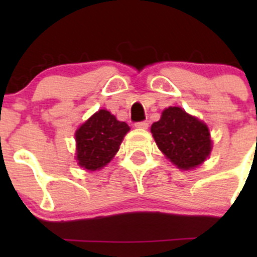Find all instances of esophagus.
I'll return each instance as SVG.
<instances>
[{
  "label": "esophagus",
  "mask_w": 257,
  "mask_h": 257,
  "mask_svg": "<svg viewBox=\"0 0 257 257\" xmlns=\"http://www.w3.org/2000/svg\"><path fill=\"white\" fill-rule=\"evenodd\" d=\"M134 125H136V128H138V129H147L148 126H149V121H148V120L137 121V123L134 124Z\"/></svg>",
  "instance_id": "esophagus-1"
}]
</instances>
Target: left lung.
<instances>
[{
	"label": "left lung",
	"mask_w": 257,
	"mask_h": 257,
	"mask_svg": "<svg viewBox=\"0 0 257 257\" xmlns=\"http://www.w3.org/2000/svg\"><path fill=\"white\" fill-rule=\"evenodd\" d=\"M150 131L158 148L179 169L198 167L211 152L206 124L179 107L167 108L160 120L153 123Z\"/></svg>",
	"instance_id": "obj_1"
}]
</instances>
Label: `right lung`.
I'll list each match as a JSON object with an SVG mask.
<instances>
[{"label":"right lung","mask_w":257,"mask_h":257,"mask_svg":"<svg viewBox=\"0 0 257 257\" xmlns=\"http://www.w3.org/2000/svg\"><path fill=\"white\" fill-rule=\"evenodd\" d=\"M128 132L125 121L116 120L108 110H98L76 133L78 164L87 170H97L107 165Z\"/></svg>","instance_id":"add662e5"}]
</instances>
